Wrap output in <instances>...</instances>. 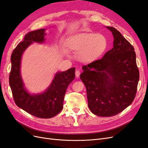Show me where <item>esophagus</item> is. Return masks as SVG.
<instances>
[{
	"label": "esophagus",
	"instance_id": "34e87169",
	"mask_svg": "<svg viewBox=\"0 0 148 148\" xmlns=\"http://www.w3.org/2000/svg\"><path fill=\"white\" fill-rule=\"evenodd\" d=\"M75 75H76V77L78 78L79 75H80V71L79 70H76V72H75Z\"/></svg>",
	"mask_w": 148,
	"mask_h": 148
}]
</instances>
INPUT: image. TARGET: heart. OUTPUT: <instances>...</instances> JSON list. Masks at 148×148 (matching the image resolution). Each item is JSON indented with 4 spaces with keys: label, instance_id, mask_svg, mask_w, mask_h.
<instances>
[{
    "label": "heart",
    "instance_id": "obj_1",
    "mask_svg": "<svg viewBox=\"0 0 148 148\" xmlns=\"http://www.w3.org/2000/svg\"><path fill=\"white\" fill-rule=\"evenodd\" d=\"M67 47L74 52H79V58L84 62H92L100 58L108 47V40L102 34L81 32L66 40Z\"/></svg>",
    "mask_w": 148,
    "mask_h": 148
}]
</instances>
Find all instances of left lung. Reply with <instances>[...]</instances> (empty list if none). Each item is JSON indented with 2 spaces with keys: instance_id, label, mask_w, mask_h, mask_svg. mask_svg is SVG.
I'll return each mask as SVG.
<instances>
[{
  "instance_id": "8db88e82",
  "label": "left lung",
  "mask_w": 148,
  "mask_h": 148,
  "mask_svg": "<svg viewBox=\"0 0 148 148\" xmlns=\"http://www.w3.org/2000/svg\"><path fill=\"white\" fill-rule=\"evenodd\" d=\"M106 27L114 37L113 48L101 59L83 65L80 75L89 108L101 117L118 114L133 102L139 81L133 46L118 30Z\"/></svg>"
}]
</instances>
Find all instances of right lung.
<instances>
[{
	"label": "right lung",
	"mask_w": 148,
	"mask_h": 148,
	"mask_svg": "<svg viewBox=\"0 0 148 148\" xmlns=\"http://www.w3.org/2000/svg\"><path fill=\"white\" fill-rule=\"evenodd\" d=\"M45 35V29L30 32L14 48L11 56L9 83L14 101L18 107L37 118L48 119L57 115L62 110L66 90L75 77V68L58 72L49 88L42 94L32 95L25 90L20 73L21 56L33 42L43 43Z\"/></svg>",
	"instance_id": "1"
}]
</instances>
